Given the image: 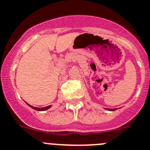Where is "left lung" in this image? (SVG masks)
<instances>
[{"instance_id":"obj_1","label":"left lung","mask_w":150,"mask_h":150,"mask_svg":"<svg viewBox=\"0 0 150 150\" xmlns=\"http://www.w3.org/2000/svg\"><path fill=\"white\" fill-rule=\"evenodd\" d=\"M109 110H110V111H113V110H115V109H109Z\"/></svg>"}]
</instances>
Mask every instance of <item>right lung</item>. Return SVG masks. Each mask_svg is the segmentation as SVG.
Wrapping results in <instances>:
<instances>
[{
  "label": "right lung",
  "instance_id": "obj_1",
  "mask_svg": "<svg viewBox=\"0 0 150 150\" xmlns=\"http://www.w3.org/2000/svg\"><path fill=\"white\" fill-rule=\"evenodd\" d=\"M29 106V107H30L32 109L35 110H38V111H43V110H48L49 108H50L51 107V106H47V107H43V108H38V107H33V106H30V104H27Z\"/></svg>",
  "mask_w": 150,
  "mask_h": 150
}]
</instances>
